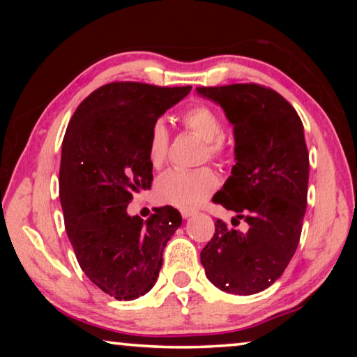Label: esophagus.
<instances>
[{
	"instance_id": "34e87169",
	"label": "esophagus",
	"mask_w": 357,
	"mask_h": 357,
	"mask_svg": "<svg viewBox=\"0 0 357 357\" xmlns=\"http://www.w3.org/2000/svg\"><path fill=\"white\" fill-rule=\"evenodd\" d=\"M193 214H195V213H193V211H189V209L181 211V215H183V219H189V217H192Z\"/></svg>"
}]
</instances>
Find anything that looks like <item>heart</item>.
<instances>
[{
	"instance_id": "obj_1",
	"label": "heart",
	"mask_w": 357,
	"mask_h": 357,
	"mask_svg": "<svg viewBox=\"0 0 357 357\" xmlns=\"http://www.w3.org/2000/svg\"><path fill=\"white\" fill-rule=\"evenodd\" d=\"M183 123L193 134L206 142V155L220 157L225 151L223 121L208 105H195L183 114ZM168 151V129L164 121H155L148 137V160L154 168L162 167ZM219 179L208 167L197 170H172L155 183V198L162 204L179 209L198 208L215 190Z\"/></svg>"
}]
</instances>
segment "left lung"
<instances>
[{"label": "left lung", "instance_id": "1", "mask_svg": "<svg viewBox=\"0 0 357 357\" xmlns=\"http://www.w3.org/2000/svg\"><path fill=\"white\" fill-rule=\"evenodd\" d=\"M197 93L220 105L233 124L236 164L213 202L234 211L233 222L249 223L239 231L217 220L202 264L222 291L255 294L279 279L298 249L309 185L304 126L279 93L255 83Z\"/></svg>", "mask_w": 357, "mask_h": 357}]
</instances>
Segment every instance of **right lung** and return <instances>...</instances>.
I'll list each match as a JSON object with an SVG mask.
<instances>
[{
	"mask_svg": "<svg viewBox=\"0 0 357 357\" xmlns=\"http://www.w3.org/2000/svg\"><path fill=\"white\" fill-rule=\"evenodd\" d=\"M190 89L108 83L78 105L66 130L59 167L66 231L83 273L118 301L154 287L162 253L183 223L173 206L155 208L143 222L128 214V204L135 192L151 189V128Z\"/></svg>",
	"mask_w": 357,
	"mask_h": 357,
	"instance_id": "obj_1",
	"label": "right lung"
}]
</instances>
